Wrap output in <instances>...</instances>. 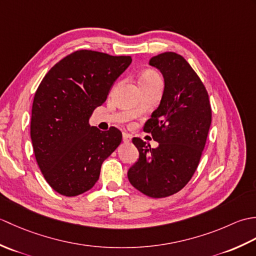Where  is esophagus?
<instances>
[{"mask_svg":"<svg viewBox=\"0 0 256 256\" xmlns=\"http://www.w3.org/2000/svg\"><path fill=\"white\" fill-rule=\"evenodd\" d=\"M131 140H132V135H130L128 133H123V142L124 143H128V142H131Z\"/></svg>","mask_w":256,"mask_h":256,"instance_id":"esophagus-1","label":"esophagus"}]
</instances>
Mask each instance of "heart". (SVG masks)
Returning <instances> with one entry per match:
<instances>
[{"label":"heart","mask_w":256,"mask_h":256,"mask_svg":"<svg viewBox=\"0 0 256 256\" xmlns=\"http://www.w3.org/2000/svg\"><path fill=\"white\" fill-rule=\"evenodd\" d=\"M157 81H160V76L152 69H146L140 74V84H152Z\"/></svg>","instance_id":"b5f03b06"}]
</instances>
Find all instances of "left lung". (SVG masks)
Instances as JSON below:
<instances>
[{
  "label": "left lung",
  "mask_w": 256,
  "mask_h": 256,
  "mask_svg": "<svg viewBox=\"0 0 256 256\" xmlns=\"http://www.w3.org/2000/svg\"><path fill=\"white\" fill-rule=\"evenodd\" d=\"M148 64L165 81L160 106L144 125L158 146L152 148L134 138L140 157L128 177L142 194L165 198L186 186L197 170L211 125V106L202 81L182 56L167 52Z\"/></svg>",
  "instance_id": "8db88e82"
}]
</instances>
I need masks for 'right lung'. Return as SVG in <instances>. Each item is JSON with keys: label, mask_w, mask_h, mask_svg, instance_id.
Instances as JSON below:
<instances>
[{"label": "right lung", "mask_w": 256, "mask_h": 256, "mask_svg": "<svg viewBox=\"0 0 256 256\" xmlns=\"http://www.w3.org/2000/svg\"><path fill=\"white\" fill-rule=\"evenodd\" d=\"M131 62V56L81 50L58 62L38 86L32 144L42 176L58 194L74 197L88 192L102 162L121 143L120 130L100 131L90 126L89 118Z\"/></svg>", "instance_id": "right-lung-1"}]
</instances>
